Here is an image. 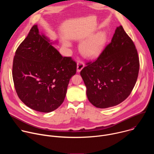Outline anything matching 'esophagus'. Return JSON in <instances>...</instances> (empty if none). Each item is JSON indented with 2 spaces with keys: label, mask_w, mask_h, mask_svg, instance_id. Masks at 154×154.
I'll return each mask as SVG.
<instances>
[{
  "label": "esophagus",
  "mask_w": 154,
  "mask_h": 154,
  "mask_svg": "<svg viewBox=\"0 0 154 154\" xmlns=\"http://www.w3.org/2000/svg\"><path fill=\"white\" fill-rule=\"evenodd\" d=\"M84 63L81 61H79L77 64V72H80L81 70L84 68Z\"/></svg>",
  "instance_id": "esophagus-1"
}]
</instances>
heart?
Here are the masks:
<instances>
[{
  "instance_id": "obj_1",
  "label": "heart",
  "mask_w": 154,
  "mask_h": 154,
  "mask_svg": "<svg viewBox=\"0 0 154 154\" xmlns=\"http://www.w3.org/2000/svg\"><path fill=\"white\" fill-rule=\"evenodd\" d=\"M106 41L105 33L103 32L98 33L84 41L80 45V51L87 57H94L103 49Z\"/></svg>"
}]
</instances>
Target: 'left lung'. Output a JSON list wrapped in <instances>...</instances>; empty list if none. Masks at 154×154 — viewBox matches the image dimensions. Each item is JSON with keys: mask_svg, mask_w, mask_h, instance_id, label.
<instances>
[{"mask_svg": "<svg viewBox=\"0 0 154 154\" xmlns=\"http://www.w3.org/2000/svg\"><path fill=\"white\" fill-rule=\"evenodd\" d=\"M80 72L89 101L106 108L126 99L137 80L140 61L133 41L122 26L117 27L110 43L94 61Z\"/></svg>", "mask_w": 154, "mask_h": 154, "instance_id": "8db88e82", "label": "left lung"}]
</instances>
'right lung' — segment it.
<instances>
[{"mask_svg":"<svg viewBox=\"0 0 154 154\" xmlns=\"http://www.w3.org/2000/svg\"><path fill=\"white\" fill-rule=\"evenodd\" d=\"M37 25L17 48L12 75L19 98L37 112L49 113L63 102L69 82L75 74L77 64L62 57Z\"/></svg>","mask_w":154,"mask_h":154,"instance_id":"1","label":"right lung"}]
</instances>
